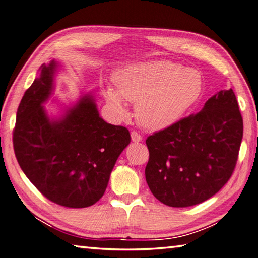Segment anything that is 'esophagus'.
I'll list each match as a JSON object with an SVG mask.
<instances>
[{
    "instance_id": "1",
    "label": "esophagus",
    "mask_w": 258,
    "mask_h": 258,
    "mask_svg": "<svg viewBox=\"0 0 258 258\" xmlns=\"http://www.w3.org/2000/svg\"><path fill=\"white\" fill-rule=\"evenodd\" d=\"M131 139H132L133 142H141L142 141V137L138 132H135V131L131 132Z\"/></svg>"
}]
</instances>
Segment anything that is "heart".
Listing matches in <instances>:
<instances>
[{
	"mask_svg": "<svg viewBox=\"0 0 258 258\" xmlns=\"http://www.w3.org/2000/svg\"><path fill=\"white\" fill-rule=\"evenodd\" d=\"M114 83L116 90L102 88L108 105L119 117H125V100L133 102L139 125L152 132L180 120L203 91V79L199 71L167 59L128 65L116 73Z\"/></svg>",
	"mask_w": 258,
	"mask_h": 258,
	"instance_id": "obj_1",
	"label": "heart"
}]
</instances>
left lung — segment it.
Listing matches in <instances>:
<instances>
[{
  "label": "left lung",
  "instance_id": "obj_1",
  "mask_svg": "<svg viewBox=\"0 0 258 258\" xmlns=\"http://www.w3.org/2000/svg\"><path fill=\"white\" fill-rule=\"evenodd\" d=\"M242 117L232 89L221 90L202 110L147 139L145 179L154 198L172 208L204 202L235 170Z\"/></svg>",
  "mask_w": 258,
  "mask_h": 258
}]
</instances>
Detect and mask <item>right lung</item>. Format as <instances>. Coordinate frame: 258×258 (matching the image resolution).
Listing matches in <instances>:
<instances>
[{
  "instance_id": "right-lung-1",
  "label": "right lung",
  "mask_w": 258,
  "mask_h": 258,
  "mask_svg": "<svg viewBox=\"0 0 258 258\" xmlns=\"http://www.w3.org/2000/svg\"><path fill=\"white\" fill-rule=\"evenodd\" d=\"M55 60L39 69L18 107L13 149L22 171L46 199L65 208L91 207L104 195L119 154L131 142L124 126L106 123L87 93L57 118L44 104L54 90Z\"/></svg>"
}]
</instances>
